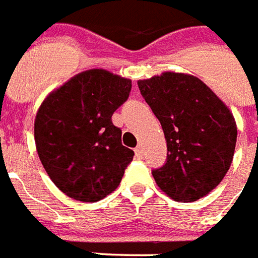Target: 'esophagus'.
<instances>
[{"label":"esophagus","mask_w":258,"mask_h":258,"mask_svg":"<svg viewBox=\"0 0 258 258\" xmlns=\"http://www.w3.org/2000/svg\"><path fill=\"white\" fill-rule=\"evenodd\" d=\"M135 152H136V156L139 159H141L143 158V148H141L140 145H139V147H137L136 150H135Z\"/></svg>","instance_id":"1"}]
</instances>
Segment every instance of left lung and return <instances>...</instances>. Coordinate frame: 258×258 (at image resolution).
I'll return each instance as SVG.
<instances>
[{"label": "left lung", "instance_id": "1", "mask_svg": "<svg viewBox=\"0 0 258 258\" xmlns=\"http://www.w3.org/2000/svg\"><path fill=\"white\" fill-rule=\"evenodd\" d=\"M137 85L167 143L166 163L152 170L158 186L181 203L211 193L231 166L237 143L227 106L190 75L166 72Z\"/></svg>", "mask_w": 258, "mask_h": 258}]
</instances>
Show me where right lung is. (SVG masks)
Segmentation results:
<instances>
[{
    "label": "right lung",
    "mask_w": 258,
    "mask_h": 258,
    "mask_svg": "<svg viewBox=\"0 0 258 258\" xmlns=\"http://www.w3.org/2000/svg\"><path fill=\"white\" fill-rule=\"evenodd\" d=\"M131 90V80L92 69L72 77L40 104L36 151L48 177L72 199L95 203L119 185L135 152L122 145L111 115Z\"/></svg>",
    "instance_id": "right-lung-1"
}]
</instances>
